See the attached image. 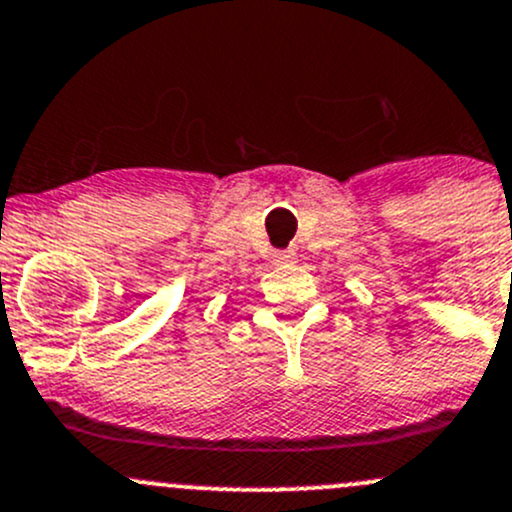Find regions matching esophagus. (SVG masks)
I'll return each instance as SVG.
<instances>
[{
	"mask_svg": "<svg viewBox=\"0 0 512 512\" xmlns=\"http://www.w3.org/2000/svg\"><path fill=\"white\" fill-rule=\"evenodd\" d=\"M294 260H297L294 252H274V265H289Z\"/></svg>",
	"mask_w": 512,
	"mask_h": 512,
	"instance_id": "esophagus-1",
	"label": "esophagus"
}]
</instances>
